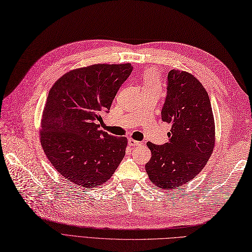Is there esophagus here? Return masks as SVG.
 I'll return each instance as SVG.
<instances>
[{"mask_svg":"<svg viewBox=\"0 0 252 252\" xmlns=\"http://www.w3.org/2000/svg\"><path fill=\"white\" fill-rule=\"evenodd\" d=\"M127 142H128V145H131V147H138V145H141L140 141L134 140V139H132V138H129V139L127 140Z\"/></svg>","mask_w":252,"mask_h":252,"instance_id":"1","label":"esophagus"}]
</instances>
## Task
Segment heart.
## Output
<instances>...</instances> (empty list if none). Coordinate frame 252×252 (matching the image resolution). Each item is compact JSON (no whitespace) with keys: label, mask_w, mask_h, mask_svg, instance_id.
<instances>
[{"label":"heart","mask_w":252,"mask_h":252,"mask_svg":"<svg viewBox=\"0 0 252 252\" xmlns=\"http://www.w3.org/2000/svg\"><path fill=\"white\" fill-rule=\"evenodd\" d=\"M143 84L144 86H159L160 80L156 71L148 70L143 75Z\"/></svg>","instance_id":"obj_1"}]
</instances>
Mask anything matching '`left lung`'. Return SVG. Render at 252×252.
<instances>
[{
    "instance_id": "1",
    "label": "left lung",
    "mask_w": 252,
    "mask_h": 252,
    "mask_svg": "<svg viewBox=\"0 0 252 252\" xmlns=\"http://www.w3.org/2000/svg\"><path fill=\"white\" fill-rule=\"evenodd\" d=\"M162 121L172 126L168 142H148L152 152L145 164L156 188L180 189L196 177L212 156L215 121L209 96L199 80L188 72L170 70Z\"/></svg>"
}]
</instances>
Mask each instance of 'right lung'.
<instances>
[{
	"label": "right lung",
	"mask_w": 252,
	"mask_h": 252,
	"mask_svg": "<svg viewBox=\"0 0 252 252\" xmlns=\"http://www.w3.org/2000/svg\"><path fill=\"white\" fill-rule=\"evenodd\" d=\"M132 71L131 63H97L66 73L51 88L40 143L67 180L85 189L96 188L110 179L124 159L126 138L101 131L99 124Z\"/></svg>",
	"instance_id": "1"
}]
</instances>
